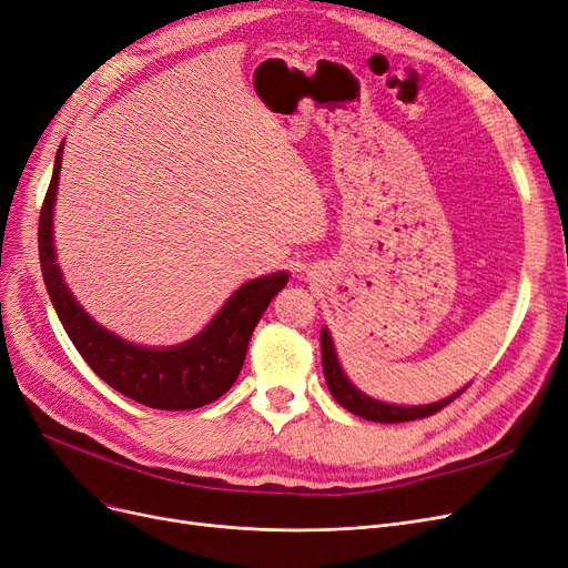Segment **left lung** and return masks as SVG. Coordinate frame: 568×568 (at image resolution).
Listing matches in <instances>:
<instances>
[{"label":"left lung","instance_id":"left-lung-1","mask_svg":"<svg viewBox=\"0 0 568 568\" xmlns=\"http://www.w3.org/2000/svg\"><path fill=\"white\" fill-rule=\"evenodd\" d=\"M321 355H323V372H325V382L327 388L332 393L334 400H337L344 409H348L355 416H363L367 422H376V424H403V422H416V418H426L433 416L435 412H439L443 407H447L454 397H458L466 388H460L458 393L445 397L439 403H430V405H390V403H382L374 400V397L365 395L361 388H355L348 376L344 374L339 358H337V348L332 344V334L327 332V327L321 329Z\"/></svg>","mask_w":568,"mask_h":568}]
</instances>
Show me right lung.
<instances>
[{
    "mask_svg": "<svg viewBox=\"0 0 568 568\" xmlns=\"http://www.w3.org/2000/svg\"><path fill=\"white\" fill-rule=\"evenodd\" d=\"M62 163L55 154L49 192L39 213V262L51 304L81 358L100 379L131 400L168 412L215 403L239 379L252 329L271 300L287 285L290 273L276 271L243 283L196 337L178 346H140L95 323L74 300L53 247V205Z\"/></svg>",
    "mask_w": 568,
    "mask_h": 568,
    "instance_id": "add662e5",
    "label": "right lung"
}]
</instances>
